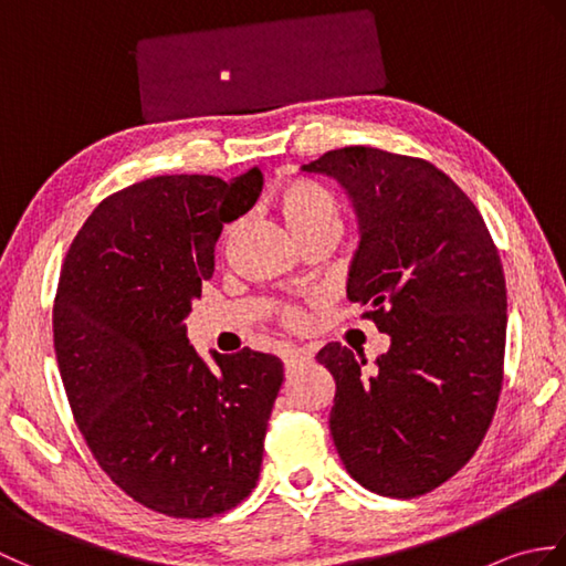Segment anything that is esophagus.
Returning a JSON list of instances; mask_svg holds the SVG:
<instances>
[{
	"mask_svg": "<svg viewBox=\"0 0 566 566\" xmlns=\"http://www.w3.org/2000/svg\"><path fill=\"white\" fill-rule=\"evenodd\" d=\"M282 359H284V367H286V371H292L294 367L308 363V359H311V353H308V350H298V347H286V350L282 353Z\"/></svg>",
	"mask_w": 566,
	"mask_h": 566,
	"instance_id": "esophagus-1",
	"label": "esophagus"
}]
</instances>
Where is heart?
Wrapping results in <instances>:
<instances>
[{
  "label": "heart",
  "mask_w": 566,
  "mask_h": 566,
  "mask_svg": "<svg viewBox=\"0 0 566 566\" xmlns=\"http://www.w3.org/2000/svg\"><path fill=\"white\" fill-rule=\"evenodd\" d=\"M272 201L284 219L290 233L306 243L314 238H338L343 228V209L338 197L331 189L314 182L308 177H292L274 189ZM231 233L228 228L226 235ZM284 318L290 323H302L296 311H286Z\"/></svg>",
  "instance_id": "heart-1"
}]
</instances>
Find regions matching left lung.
Here are the masks:
<instances>
[{
	"label": "left lung",
	"instance_id": "obj_1",
	"mask_svg": "<svg viewBox=\"0 0 566 566\" xmlns=\"http://www.w3.org/2000/svg\"><path fill=\"white\" fill-rule=\"evenodd\" d=\"M302 170L350 197L347 298L391 338L375 367L340 343L318 350L335 379L333 442L375 494H428L472 460L496 411L509 321L499 250L472 199L428 160L350 146Z\"/></svg>",
	"mask_w": 566,
	"mask_h": 566
}]
</instances>
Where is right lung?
Returning a JSON list of instances; mask_svg holds the SVG:
<instances>
[{"instance_id":"add662e5","label":"right lung","mask_w":566,"mask_h":566,"mask_svg":"<svg viewBox=\"0 0 566 566\" xmlns=\"http://www.w3.org/2000/svg\"><path fill=\"white\" fill-rule=\"evenodd\" d=\"M260 189L258 167L130 185L92 211L60 272L53 343L82 438L118 489L172 518L231 511L260 476L282 359L211 350L209 367L185 326L223 223Z\"/></svg>"}]
</instances>
